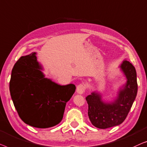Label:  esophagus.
Returning <instances> with one entry per match:
<instances>
[{"mask_svg": "<svg viewBox=\"0 0 147 147\" xmlns=\"http://www.w3.org/2000/svg\"><path fill=\"white\" fill-rule=\"evenodd\" d=\"M86 87L85 85L84 84H79L76 87V92H78V94H83L84 91H85Z\"/></svg>", "mask_w": 147, "mask_h": 147, "instance_id": "esophagus-1", "label": "esophagus"}]
</instances>
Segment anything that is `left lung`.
Masks as SVG:
<instances>
[{
  "instance_id": "1",
  "label": "left lung",
  "mask_w": 147,
  "mask_h": 147,
  "mask_svg": "<svg viewBox=\"0 0 147 147\" xmlns=\"http://www.w3.org/2000/svg\"><path fill=\"white\" fill-rule=\"evenodd\" d=\"M120 68L127 80L120 88L114 101L105 102L100 94L96 92L86 97L88 105V118L92 125L98 129H105L121 125L127 118L135 100L138 90L135 68L126 60Z\"/></svg>"
}]
</instances>
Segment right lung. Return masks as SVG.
Returning <instances> with one entry per match:
<instances>
[{"label": "right lung", "mask_w": 147, "mask_h": 147, "mask_svg": "<svg viewBox=\"0 0 147 147\" xmlns=\"http://www.w3.org/2000/svg\"><path fill=\"white\" fill-rule=\"evenodd\" d=\"M41 70L36 53L21 57L12 70L9 89L22 121L32 127L46 129L62 121L66 104L76 86L55 83L45 78Z\"/></svg>", "instance_id": "right-lung-1"}]
</instances>
